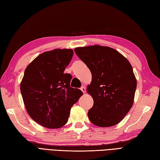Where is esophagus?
<instances>
[{
	"label": "esophagus",
	"mask_w": 160,
	"mask_h": 160,
	"mask_svg": "<svg viewBox=\"0 0 160 160\" xmlns=\"http://www.w3.org/2000/svg\"><path fill=\"white\" fill-rule=\"evenodd\" d=\"M80 90H81L82 91V92H84H84H86V87H85L84 86L81 87H80Z\"/></svg>",
	"instance_id": "obj_1"
}]
</instances>
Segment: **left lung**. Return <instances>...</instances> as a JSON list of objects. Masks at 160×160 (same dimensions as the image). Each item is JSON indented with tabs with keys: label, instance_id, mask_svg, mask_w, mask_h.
Instances as JSON below:
<instances>
[{
	"label": "left lung",
	"instance_id": "8db88e82",
	"mask_svg": "<svg viewBox=\"0 0 160 160\" xmlns=\"http://www.w3.org/2000/svg\"><path fill=\"white\" fill-rule=\"evenodd\" d=\"M92 74L87 91L93 99L88 117L99 127H111L131 109L137 82L129 62L116 50L98 45L74 49Z\"/></svg>",
	"mask_w": 160,
	"mask_h": 160
}]
</instances>
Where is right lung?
Segmentation results:
<instances>
[{"label":"right lung","mask_w":160,"mask_h":160,"mask_svg":"<svg viewBox=\"0 0 160 160\" xmlns=\"http://www.w3.org/2000/svg\"><path fill=\"white\" fill-rule=\"evenodd\" d=\"M73 55L72 49H56L39 55L25 69L20 91L26 109L35 122L47 128H60L82 95L70 87L72 76L64 71Z\"/></svg>","instance_id":"obj_1"}]
</instances>
